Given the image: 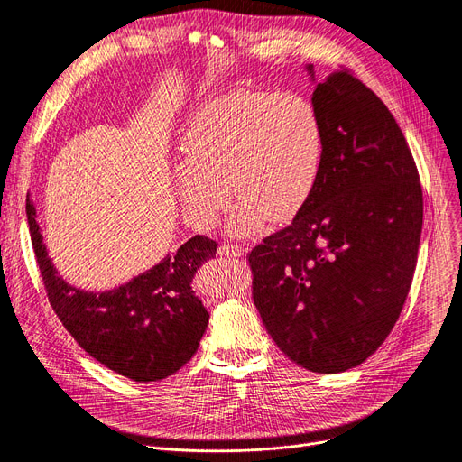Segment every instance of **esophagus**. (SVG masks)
<instances>
[{"mask_svg":"<svg viewBox=\"0 0 462 462\" xmlns=\"http://www.w3.org/2000/svg\"><path fill=\"white\" fill-rule=\"evenodd\" d=\"M244 249L242 247H237V245H220L218 247V254L220 257H234V259H237V257H244Z\"/></svg>","mask_w":462,"mask_h":462,"instance_id":"obj_1","label":"esophagus"}]
</instances>
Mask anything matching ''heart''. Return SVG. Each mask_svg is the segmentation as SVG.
<instances>
[{
  "label": "heart",
  "mask_w": 462,
  "mask_h": 462,
  "mask_svg": "<svg viewBox=\"0 0 462 462\" xmlns=\"http://www.w3.org/2000/svg\"><path fill=\"white\" fill-rule=\"evenodd\" d=\"M184 162L173 167L182 211L211 228L237 199L230 232L257 236L266 220L291 222L310 201L321 175L326 139L321 119L304 97L245 88L217 95L188 119Z\"/></svg>",
  "instance_id": "b5f03b06"
}]
</instances>
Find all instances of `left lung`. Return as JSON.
<instances>
[{"label": "left lung", "instance_id": "1", "mask_svg": "<svg viewBox=\"0 0 462 462\" xmlns=\"http://www.w3.org/2000/svg\"><path fill=\"white\" fill-rule=\"evenodd\" d=\"M314 81V66H306ZM326 153L287 228L249 253L253 302L278 348L314 373L365 362L400 318L422 232V188L384 102L346 70L312 93Z\"/></svg>", "mask_w": 462, "mask_h": 462}]
</instances>
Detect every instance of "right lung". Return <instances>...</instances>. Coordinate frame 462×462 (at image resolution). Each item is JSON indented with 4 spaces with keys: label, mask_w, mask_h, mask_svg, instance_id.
<instances>
[{
    "label": "right lung",
    "mask_w": 462,
    "mask_h": 462,
    "mask_svg": "<svg viewBox=\"0 0 462 462\" xmlns=\"http://www.w3.org/2000/svg\"><path fill=\"white\" fill-rule=\"evenodd\" d=\"M26 217L49 302L85 352L136 383L162 381L192 360L209 321L208 309L192 291V280L199 266L215 257L213 240L194 236L127 283L95 293L59 274L30 194Z\"/></svg>",
    "instance_id": "obj_1"
}]
</instances>
